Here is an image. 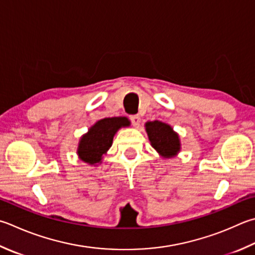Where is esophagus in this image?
Instances as JSON below:
<instances>
[{"mask_svg": "<svg viewBox=\"0 0 255 255\" xmlns=\"http://www.w3.org/2000/svg\"><path fill=\"white\" fill-rule=\"evenodd\" d=\"M129 119H131V122H132V124H133V127L137 128L138 126H140L141 118L138 117V115H131V117H129Z\"/></svg>", "mask_w": 255, "mask_h": 255, "instance_id": "esophagus-1", "label": "esophagus"}]
</instances>
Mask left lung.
<instances>
[{"label":"left lung","mask_w":255,"mask_h":255,"mask_svg":"<svg viewBox=\"0 0 255 255\" xmlns=\"http://www.w3.org/2000/svg\"><path fill=\"white\" fill-rule=\"evenodd\" d=\"M145 131L152 147L163 158H172L181 151V140L170 124L162 121H147Z\"/></svg>","instance_id":"obj_1"}]
</instances>
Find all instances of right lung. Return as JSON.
<instances>
[{
    "mask_svg": "<svg viewBox=\"0 0 255 255\" xmlns=\"http://www.w3.org/2000/svg\"><path fill=\"white\" fill-rule=\"evenodd\" d=\"M131 126L129 120L126 117L105 118L95 122L88 132L80 137L78 145L79 158L89 165L97 166L102 163L103 155L112 146L113 137L120 128Z\"/></svg>",
    "mask_w": 255,
    "mask_h": 255,
    "instance_id": "1",
    "label": "right lung"
}]
</instances>
